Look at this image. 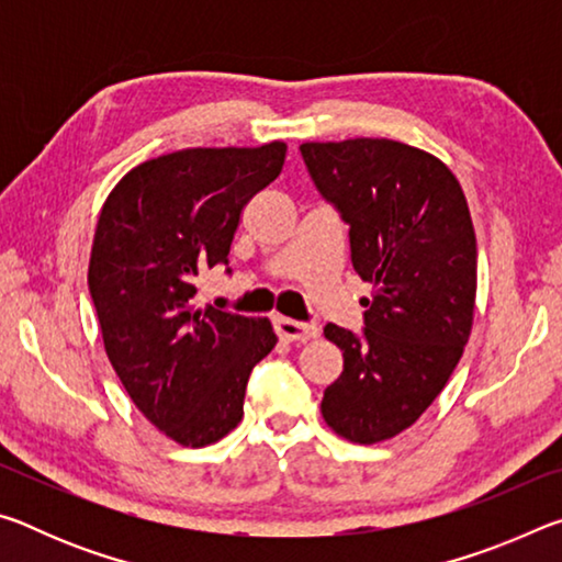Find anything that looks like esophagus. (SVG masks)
<instances>
[{"instance_id": "esophagus-1", "label": "esophagus", "mask_w": 562, "mask_h": 562, "mask_svg": "<svg viewBox=\"0 0 562 562\" xmlns=\"http://www.w3.org/2000/svg\"><path fill=\"white\" fill-rule=\"evenodd\" d=\"M274 331L284 341H307L317 337L315 325H302V322H294L290 317H274Z\"/></svg>"}]
</instances>
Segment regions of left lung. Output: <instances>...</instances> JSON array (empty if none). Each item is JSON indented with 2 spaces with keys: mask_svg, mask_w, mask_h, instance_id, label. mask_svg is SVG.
I'll use <instances>...</instances> for the list:
<instances>
[{
  "mask_svg": "<svg viewBox=\"0 0 562 562\" xmlns=\"http://www.w3.org/2000/svg\"><path fill=\"white\" fill-rule=\"evenodd\" d=\"M319 193L349 223L351 265L372 284L364 335L327 325L345 372L322 418L361 446L394 439L443 392L471 337L475 233L459 178L392 138L302 144Z\"/></svg>",
  "mask_w": 562,
  "mask_h": 562,
  "instance_id": "left-lung-1",
  "label": "left lung"
}]
</instances>
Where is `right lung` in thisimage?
I'll return each mask as SVG.
<instances>
[{
  "label": "right lung",
  "mask_w": 562,
  "mask_h": 562,
  "mask_svg": "<svg viewBox=\"0 0 562 562\" xmlns=\"http://www.w3.org/2000/svg\"><path fill=\"white\" fill-rule=\"evenodd\" d=\"M288 144L183 148L123 176L101 207L89 290L103 349L160 434L203 449L243 418L252 367L278 345L268 317L198 307L195 274L227 262L245 205Z\"/></svg>",
  "instance_id": "right-lung-1"
}]
</instances>
